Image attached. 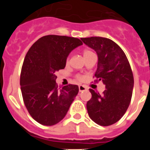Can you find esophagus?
I'll list each match as a JSON object with an SVG mask.
<instances>
[{"mask_svg": "<svg viewBox=\"0 0 150 150\" xmlns=\"http://www.w3.org/2000/svg\"><path fill=\"white\" fill-rule=\"evenodd\" d=\"M87 90V87L85 86H79V91H86Z\"/></svg>", "mask_w": 150, "mask_h": 150, "instance_id": "obj_1", "label": "esophagus"}]
</instances>
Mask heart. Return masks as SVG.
<instances>
[{"instance_id":"heart-1","label":"heart","mask_w":150,"mask_h":150,"mask_svg":"<svg viewBox=\"0 0 150 150\" xmlns=\"http://www.w3.org/2000/svg\"><path fill=\"white\" fill-rule=\"evenodd\" d=\"M83 56H84L85 59H86L87 57H88L89 55L94 54L93 52H91L90 50H88V49H85V50H83ZM69 62H70V56H67V59H66V63L68 64ZM76 78L78 79V80H79V81H83V80L85 79L84 76H82V75H79V74H77V75H76Z\"/></svg>"}]
</instances>
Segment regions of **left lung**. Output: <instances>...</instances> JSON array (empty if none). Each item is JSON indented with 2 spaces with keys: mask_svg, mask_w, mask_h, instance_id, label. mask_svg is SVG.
Wrapping results in <instances>:
<instances>
[{
  "mask_svg": "<svg viewBox=\"0 0 150 150\" xmlns=\"http://www.w3.org/2000/svg\"><path fill=\"white\" fill-rule=\"evenodd\" d=\"M95 50L98 56L95 82L102 80L103 94L90 88L91 98L86 104L88 116L101 126H109L121 119L132 100L134 87L132 70L120 46L110 39L101 37L81 38Z\"/></svg>",
  "mask_w": 150,
  "mask_h": 150,
  "instance_id": "obj_1",
  "label": "left lung"
}]
</instances>
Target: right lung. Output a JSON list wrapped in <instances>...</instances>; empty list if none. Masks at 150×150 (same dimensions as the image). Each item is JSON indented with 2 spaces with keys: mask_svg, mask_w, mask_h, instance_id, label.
<instances>
[{
  "mask_svg": "<svg viewBox=\"0 0 150 150\" xmlns=\"http://www.w3.org/2000/svg\"><path fill=\"white\" fill-rule=\"evenodd\" d=\"M83 44L78 38L43 36L25 55L20 75L24 104L38 123L51 126L64 119L79 91L77 85L58 88L55 72L64 69L69 53Z\"/></svg>",
  "mask_w": 150,
  "mask_h": 150,
  "instance_id": "obj_1",
  "label": "right lung"
}]
</instances>
